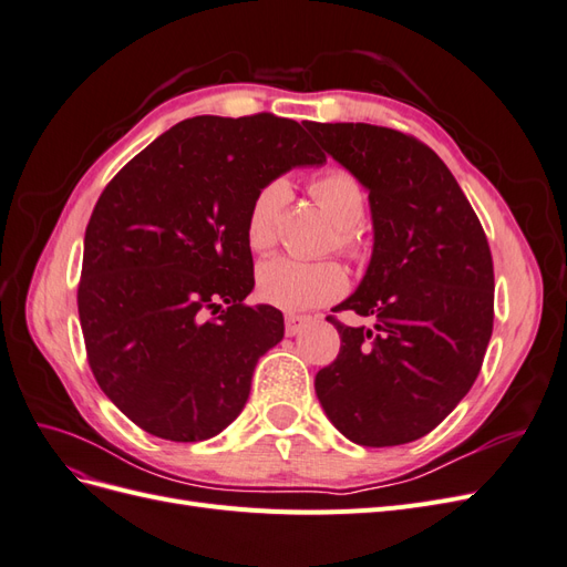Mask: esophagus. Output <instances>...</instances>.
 <instances>
[{"label": "esophagus", "instance_id": "34e87169", "mask_svg": "<svg viewBox=\"0 0 567 567\" xmlns=\"http://www.w3.org/2000/svg\"><path fill=\"white\" fill-rule=\"evenodd\" d=\"M310 321H312L310 317H302V315H286V336H298Z\"/></svg>", "mask_w": 567, "mask_h": 567}]
</instances>
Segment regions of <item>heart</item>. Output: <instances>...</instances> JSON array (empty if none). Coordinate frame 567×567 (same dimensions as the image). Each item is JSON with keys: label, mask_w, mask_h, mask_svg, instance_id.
I'll list each match as a JSON object with an SVG mask.
<instances>
[{"label": "heart", "mask_w": 567, "mask_h": 567, "mask_svg": "<svg viewBox=\"0 0 567 567\" xmlns=\"http://www.w3.org/2000/svg\"><path fill=\"white\" fill-rule=\"evenodd\" d=\"M288 194L284 179H271L255 194L246 219V241L252 252H269L277 246ZM310 194L338 227L336 246L352 257L362 252V238L357 227L367 215V196L357 177L348 169L331 167L310 182ZM346 290L348 271L333 260L305 262L293 257H274L257 269V293L265 302L288 312H302L333 302Z\"/></svg>", "instance_id": "1"}]
</instances>
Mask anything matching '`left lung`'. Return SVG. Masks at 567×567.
I'll list each match as a JSON object with an SVG mask.
<instances>
[{
    "mask_svg": "<svg viewBox=\"0 0 567 567\" xmlns=\"http://www.w3.org/2000/svg\"><path fill=\"white\" fill-rule=\"evenodd\" d=\"M369 192L373 252L336 310V362L315 379L326 416L364 447L433 431L475 383L494 323L487 236L450 167L416 136L367 123H302Z\"/></svg>",
    "mask_w": 567,
    "mask_h": 567,
    "instance_id": "left-lung-1",
    "label": "left lung"
}]
</instances>
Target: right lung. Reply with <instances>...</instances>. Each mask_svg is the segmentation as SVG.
<instances>
[{
	"instance_id": "right-lung-1",
	"label": "right lung",
	"mask_w": 567,
	"mask_h": 567,
	"mask_svg": "<svg viewBox=\"0 0 567 567\" xmlns=\"http://www.w3.org/2000/svg\"><path fill=\"white\" fill-rule=\"evenodd\" d=\"M323 153L296 120L198 115L120 169L84 231L78 312L99 388L142 431L198 442L241 414L257 359L284 338L246 305L250 203Z\"/></svg>"
}]
</instances>
